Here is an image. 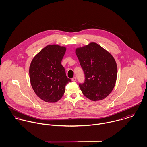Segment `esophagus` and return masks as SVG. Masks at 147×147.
Listing matches in <instances>:
<instances>
[{"mask_svg": "<svg viewBox=\"0 0 147 147\" xmlns=\"http://www.w3.org/2000/svg\"><path fill=\"white\" fill-rule=\"evenodd\" d=\"M72 82H76V78L75 77L73 78L72 79Z\"/></svg>", "mask_w": 147, "mask_h": 147, "instance_id": "obj_1", "label": "esophagus"}]
</instances>
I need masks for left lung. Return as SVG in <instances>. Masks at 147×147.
I'll return each instance as SVG.
<instances>
[{"label": "left lung", "mask_w": 147, "mask_h": 147, "mask_svg": "<svg viewBox=\"0 0 147 147\" xmlns=\"http://www.w3.org/2000/svg\"><path fill=\"white\" fill-rule=\"evenodd\" d=\"M75 53L85 77L84 84L79 85L83 94L93 101L104 100L117 81V65L114 57L96 42L77 47Z\"/></svg>", "instance_id": "8db88e82"}]
</instances>
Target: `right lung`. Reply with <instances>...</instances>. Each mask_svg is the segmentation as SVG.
Segmentation results:
<instances>
[{
  "mask_svg": "<svg viewBox=\"0 0 147 147\" xmlns=\"http://www.w3.org/2000/svg\"><path fill=\"white\" fill-rule=\"evenodd\" d=\"M65 51L64 46L47 45L34 56L30 64L32 87L36 95L46 102H58L65 92V86L71 82L61 63Z\"/></svg>",
  "mask_w": 147,
  "mask_h": 147,
  "instance_id": "obj_1",
  "label": "right lung"
}]
</instances>
